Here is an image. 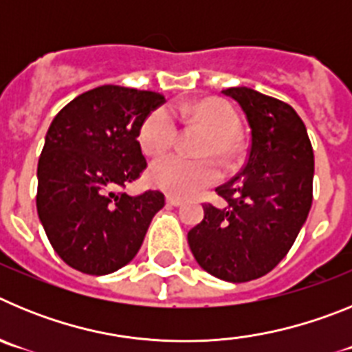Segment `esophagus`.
I'll return each instance as SVG.
<instances>
[{"instance_id": "1", "label": "esophagus", "mask_w": 352, "mask_h": 352, "mask_svg": "<svg viewBox=\"0 0 352 352\" xmlns=\"http://www.w3.org/2000/svg\"><path fill=\"white\" fill-rule=\"evenodd\" d=\"M166 203L169 204V206L178 208V206H182V204H183V199L176 197V195H167V197H166Z\"/></svg>"}]
</instances>
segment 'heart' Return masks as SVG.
<instances>
[{"label": "heart", "mask_w": 352, "mask_h": 352, "mask_svg": "<svg viewBox=\"0 0 352 352\" xmlns=\"http://www.w3.org/2000/svg\"><path fill=\"white\" fill-rule=\"evenodd\" d=\"M183 113L203 125L211 138L201 148L203 155L217 153L227 157L232 141L239 132V118L234 109L226 102L206 100L194 107H182ZM178 138V118L169 105H162L149 113L139 132L141 148L148 155H162L174 144ZM220 178V170L211 158L188 160L178 155H167L155 160L149 167V182L157 188L169 194L190 195L204 186L213 185Z\"/></svg>", "instance_id": "1"}]
</instances>
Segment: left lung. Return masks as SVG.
Wrapping results in <instances>:
<instances>
[{"label": "left lung", "mask_w": 352, "mask_h": 352, "mask_svg": "<svg viewBox=\"0 0 352 352\" xmlns=\"http://www.w3.org/2000/svg\"><path fill=\"white\" fill-rule=\"evenodd\" d=\"M222 93L247 116L250 149L243 169L217 188L226 206H204L188 245L204 272L236 284L272 272L294 243L312 206L314 151L289 104L245 86Z\"/></svg>", "instance_id": "left-lung-1"}]
</instances>
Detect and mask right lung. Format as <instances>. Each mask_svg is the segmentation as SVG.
Returning a JSON list of instances; mask_svg holds the SVG:
<instances>
[{
	"mask_svg": "<svg viewBox=\"0 0 352 352\" xmlns=\"http://www.w3.org/2000/svg\"><path fill=\"white\" fill-rule=\"evenodd\" d=\"M160 93L105 84L56 114L38 160L36 211L56 254L74 270L109 275L135 257L162 192H116L139 178L138 138Z\"/></svg>",
	"mask_w": 352,
	"mask_h": 352,
	"instance_id": "obj_1",
	"label": "right lung"
}]
</instances>
